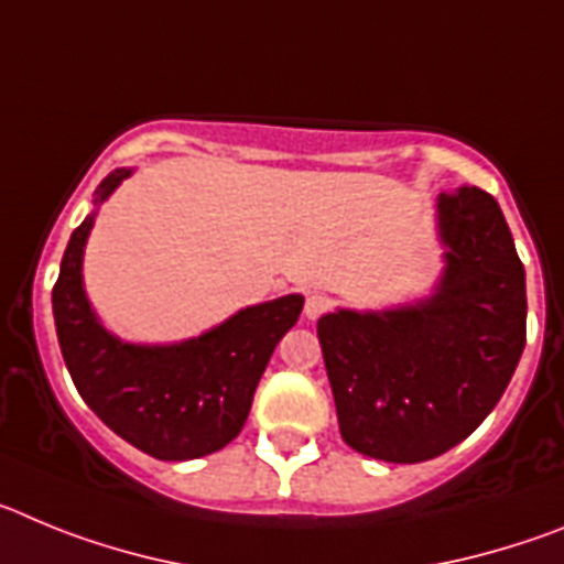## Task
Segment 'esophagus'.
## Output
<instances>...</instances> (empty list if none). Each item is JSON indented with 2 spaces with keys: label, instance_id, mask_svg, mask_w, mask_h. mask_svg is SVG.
Here are the masks:
<instances>
[{
  "label": "esophagus",
  "instance_id": "34e87169",
  "mask_svg": "<svg viewBox=\"0 0 564 564\" xmlns=\"http://www.w3.org/2000/svg\"><path fill=\"white\" fill-rule=\"evenodd\" d=\"M330 299L327 296H322V293H311V296H307V302H305V316L307 318H318V316H325L327 311H330Z\"/></svg>",
  "mask_w": 564,
  "mask_h": 564
}]
</instances>
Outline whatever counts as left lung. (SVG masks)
Segmentation results:
<instances>
[{
    "label": "left lung",
    "mask_w": 564,
    "mask_h": 564,
    "mask_svg": "<svg viewBox=\"0 0 564 564\" xmlns=\"http://www.w3.org/2000/svg\"><path fill=\"white\" fill-rule=\"evenodd\" d=\"M437 214L449 265L426 305L318 318L338 430L376 460H432L466 441L525 347V271L497 200L460 186Z\"/></svg>",
    "instance_id": "obj_1"
}]
</instances>
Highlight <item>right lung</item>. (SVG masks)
<instances>
[{
	"label": "right lung",
	"mask_w": 564,
	"mask_h": 564,
	"mask_svg": "<svg viewBox=\"0 0 564 564\" xmlns=\"http://www.w3.org/2000/svg\"><path fill=\"white\" fill-rule=\"evenodd\" d=\"M98 186L107 200L127 177ZM93 214L73 231L53 285L58 347L87 406L115 435L158 460H194L239 435L273 347L296 325L302 296L246 307L226 325L177 347H134L109 336L82 288V253Z\"/></svg>",
	"instance_id": "add662e5"
}]
</instances>
